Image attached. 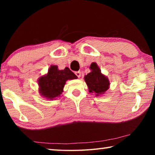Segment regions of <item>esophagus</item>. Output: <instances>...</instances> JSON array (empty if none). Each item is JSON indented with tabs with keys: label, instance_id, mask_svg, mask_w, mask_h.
I'll use <instances>...</instances> for the list:
<instances>
[{
	"label": "esophagus",
	"instance_id": "obj_1",
	"mask_svg": "<svg viewBox=\"0 0 155 155\" xmlns=\"http://www.w3.org/2000/svg\"><path fill=\"white\" fill-rule=\"evenodd\" d=\"M75 74H76V75H77L78 78H80V77H81V72L80 71L76 72H75Z\"/></svg>",
	"mask_w": 155,
	"mask_h": 155
}]
</instances>
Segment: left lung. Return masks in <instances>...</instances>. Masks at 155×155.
I'll use <instances>...</instances> for the list:
<instances>
[{"mask_svg":"<svg viewBox=\"0 0 155 155\" xmlns=\"http://www.w3.org/2000/svg\"><path fill=\"white\" fill-rule=\"evenodd\" d=\"M90 69L91 72L84 77L89 92L95 94L96 96L105 94L110 86L108 77L101 72L98 65L95 62L90 65Z\"/></svg>","mask_w":155,"mask_h":155,"instance_id":"1","label":"left lung"}]
</instances>
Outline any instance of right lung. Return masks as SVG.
Segmentation results:
<instances>
[{
    "label": "right lung",
    "mask_w": 155,
    "mask_h": 155,
    "mask_svg": "<svg viewBox=\"0 0 155 155\" xmlns=\"http://www.w3.org/2000/svg\"><path fill=\"white\" fill-rule=\"evenodd\" d=\"M77 78V77L69 68L59 70L57 65H51L48 72L38 78L39 93L47 100L52 101L61 96L65 82L68 80Z\"/></svg>",
    "instance_id": "add662e5"
}]
</instances>
